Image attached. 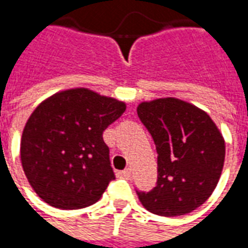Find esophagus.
<instances>
[{
  "instance_id": "1",
  "label": "esophagus",
  "mask_w": 248,
  "mask_h": 248,
  "mask_svg": "<svg viewBox=\"0 0 248 248\" xmlns=\"http://www.w3.org/2000/svg\"><path fill=\"white\" fill-rule=\"evenodd\" d=\"M121 175H122L124 179H130V177H131V169H124V171L121 172Z\"/></svg>"
}]
</instances>
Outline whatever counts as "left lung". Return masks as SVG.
Segmentation results:
<instances>
[{
	"label": "left lung",
	"instance_id": "obj_1",
	"mask_svg": "<svg viewBox=\"0 0 248 248\" xmlns=\"http://www.w3.org/2000/svg\"><path fill=\"white\" fill-rule=\"evenodd\" d=\"M138 117L158 153L156 186L137 191L140 203L161 217H179L207 201L223 170V135L206 111L178 98L142 102Z\"/></svg>",
	"mask_w": 248,
	"mask_h": 248
}]
</instances>
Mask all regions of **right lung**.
Listing matches in <instances>:
<instances>
[{
	"mask_svg": "<svg viewBox=\"0 0 248 248\" xmlns=\"http://www.w3.org/2000/svg\"><path fill=\"white\" fill-rule=\"evenodd\" d=\"M126 103L76 87L35 108L21 138V163L30 186L53 207L77 210L95 203L113 181L102 134Z\"/></svg>",
	"mask_w": 248,
	"mask_h": 248,
	"instance_id": "1",
	"label": "right lung"
}]
</instances>
